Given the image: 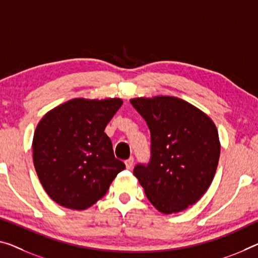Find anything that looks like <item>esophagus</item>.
<instances>
[{
    "mask_svg": "<svg viewBox=\"0 0 258 258\" xmlns=\"http://www.w3.org/2000/svg\"><path fill=\"white\" fill-rule=\"evenodd\" d=\"M125 166H126V168H132L133 167V165H134V158L133 157H130L129 159H126L125 161Z\"/></svg>",
    "mask_w": 258,
    "mask_h": 258,
    "instance_id": "obj_1",
    "label": "esophagus"
}]
</instances>
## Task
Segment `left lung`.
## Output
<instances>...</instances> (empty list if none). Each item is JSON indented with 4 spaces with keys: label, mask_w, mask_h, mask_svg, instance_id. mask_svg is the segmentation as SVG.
<instances>
[{
    "label": "left lung",
    "mask_w": 258,
    "mask_h": 258,
    "mask_svg": "<svg viewBox=\"0 0 258 258\" xmlns=\"http://www.w3.org/2000/svg\"><path fill=\"white\" fill-rule=\"evenodd\" d=\"M151 134V157L134 175L160 212L176 213L195 204L215 177L219 136L208 115L175 97L130 100Z\"/></svg>",
    "instance_id": "8db88e82"
}]
</instances>
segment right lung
<instances>
[{
	"instance_id": "obj_1",
	"label": "right lung",
	"mask_w": 258,
	"mask_h": 258,
	"mask_svg": "<svg viewBox=\"0 0 258 258\" xmlns=\"http://www.w3.org/2000/svg\"><path fill=\"white\" fill-rule=\"evenodd\" d=\"M121 106L117 98L73 99L39 122L32 144L34 167L43 189L57 204L90 208L125 168L104 133Z\"/></svg>"
}]
</instances>
